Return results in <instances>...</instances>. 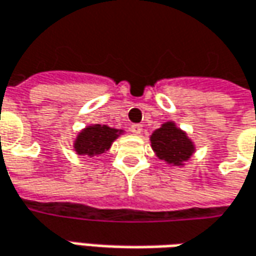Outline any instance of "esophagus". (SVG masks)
<instances>
[{"instance_id":"esophagus-1","label":"esophagus","mask_w":256,"mask_h":256,"mask_svg":"<svg viewBox=\"0 0 256 256\" xmlns=\"http://www.w3.org/2000/svg\"><path fill=\"white\" fill-rule=\"evenodd\" d=\"M130 132H132L133 134H140V133L143 132V124H140V123L132 124V126H130Z\"/></svg>"}]
</instances>
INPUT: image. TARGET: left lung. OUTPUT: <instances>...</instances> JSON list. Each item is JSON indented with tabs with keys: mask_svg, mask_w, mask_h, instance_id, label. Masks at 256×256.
<instances>
[{
	"mask_svg": "<svg viewBox=\"0 0 256 256\" xmlns=\"http://www.w3.org/2000/svg\"><path fill=\"white\" fill-rule=\"evenodd\" d=\"M152 147L158 158L180 166L194 153V146L187 134L168 122L152 134Z\"/></svg>",
	"mask_w": 256,
	"mask_h": 256,
	"instance_id": "left-lung-1",
	"label": "left lung"
}]
</instances>
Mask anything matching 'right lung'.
Segmentation results:
<instances>
[{
  "label": "right lung",
  "mask_w": 256,
  "mask_h": 256,
  "mask_svg": "<svg viewBox=\"0 0 256 256\" xmlns=\"http://www.w3.org/2000/svg\"><path fill=\"white\" fill-rule=\"evenodd\" d=\"M122 130L110 128L102 124L89 126L79 133L75 142V150L80 156H99L109 150L113 140L119 136Z\"/></svg>",
  "instance_id": "right-lung-1"
}]
</instances>
